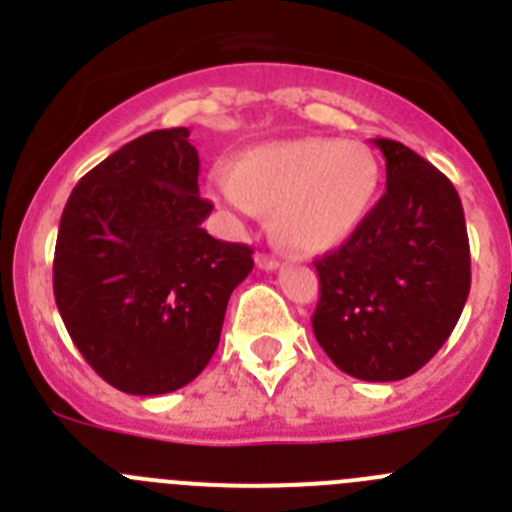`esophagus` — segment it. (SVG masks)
Returning <instances> with one entry per match:
<instances>
[{
    "mask_svg": "<svg viewBox=\"0 0 512 512\" xmlns=\"http://www.w3.org/2000/svg\"><path fill=\"white\" fill-rule=\"evenodd\" d=\"M256 266L264 271H274V269H279V259L274 256V253L261 251V253H256Z\"/></svg>",
    "mask_w": 512,
    "mask_h": 512,
    "instance_id": "1",
    "label": "esophagus"
}]
</instances>
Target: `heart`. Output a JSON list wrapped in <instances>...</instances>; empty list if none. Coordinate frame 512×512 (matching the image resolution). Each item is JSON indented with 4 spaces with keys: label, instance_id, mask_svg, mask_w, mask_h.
<instances>
[{
    "label": "heart",
    "instance_id": "b5f03b06",
    "mask_svg": "<svg viewBox=\"0 0 512 512\" xmlns=\"http://www.w3.org/2000/svg\"><path fill=\"white\" fill-rule=\"evenodd\" d=\"M382 184V166L361 140L289 138L251 148L233 171H212V197L235 215L271 210L289 248L325 253L361 228Z\"/></svg>",
    "mask_w": 512,
    "mask_h": 512
}]
</instances>
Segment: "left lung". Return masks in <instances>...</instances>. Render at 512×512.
Returning a JSON list of instances; mask_svg holds the SVG:
<instances>
[{
    "label": "left lung",
    "instance_id": "obj_1",
    "mask_svg": "<svg viewBox=\"0 0 512 512\" xmlns=\"http://www.w3.org/2000/svg\"><path fill=\"white\" fill-rule=\"evenodd\" d=\"M387 192L338 251L315 261L312 333L364 382L415 374L451 336L469 297V238L454 184L397 140L377 138Z\"/></svg>",
    "mask_w": 512,
    "mask_h": 512
}]
</instances>
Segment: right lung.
Masks as SVG:
<instances>
[{
  "label": "right lung",
  "instance_id": "add662e5",
  "mask_svg": "<svg viewBox=\"0 0 512 512\" xmlns=\"http://www.w3.org/2000/svg\"><path fill=\"white\" fill-rule=\"evenodd\" d=\"M200 156L187 128L153 130L94 166L58 225L53 295L94 372L128 395H166L215 354L251 248L202 228Z\"/></svg>",
  "mask_w": 512,
  "mask_h": 512
}]
</instances>
